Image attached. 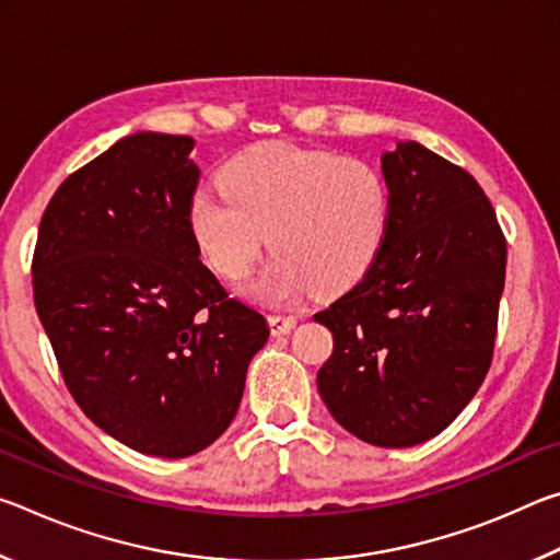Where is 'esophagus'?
Listing matches in <instances>:
<instances>
[{"label":"esophagus","instance_id":"34e87169","mask_svg":"<svg viewBox=\"0 0 560 560\" xmlns=\"http://www.w3.org/2000/svg\"><path fill=\"white\" fill-rule=\"evenodd\" d=\"M269 326L273 336H287L296 326V316H269Z\"/></svg>","mask_w":560,"mask_h":560}]
</instances>
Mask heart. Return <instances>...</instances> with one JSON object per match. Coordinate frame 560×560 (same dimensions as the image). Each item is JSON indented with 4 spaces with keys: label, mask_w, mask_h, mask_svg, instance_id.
Here are the masks:
<instances>
[{
    "label": "heart",
    "mask_w": 560,
    "mask_h": 560,
    "mask_svg": "<svg viewBox=\"0 0 560 560\" xmlns=\"http://www.w3.org/2000/svg\"><path fill=\"white\" fill-rule=\"evenodd\" d=\"M220 185L222 192H195L189 232L230 281L244 279L271 242L277 254L244 287L254 301L283 306L316 289L340 293L381 257L390 192L365 160L271 140L234 155Z\"/></svg>",
    "instance_id": "1"
}]
</instances>
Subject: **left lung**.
<instances>
[{"instance_id":"8db88e82","label":"left lung","mask_w":560,"mask_h":560,"mask_svg":"<svg viewBox=\"0 0 560 560\" xmlns=\"http://www.w3.org/2000/svg\"><path fill=\"white\" fill-rule=\"evenodd\" d=\"M390 226L381 257L314 318L334 334L316 375L340 428L375 447L440 434L485 383L506 242L467 170L415 140L381 155Z\"/></svg>"}]
</instances>
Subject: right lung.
Here are the masks:
<instances>
[{"label": "right lung", "mask_w": 560, "mask_h": 560, "mask_svg": "<svg viewBox=\"0 0 560 560\" xmlns=\"http://www.w3.org/2000/svg\"><path fill=\"white\" fill-rule=\"evenodd\" d=\"M195 140L132 132L75 170L42 217L34 303L66 387L93 424L153 457L197 454L230 428L269 338L200 261Z\"/></svg>", "instance_id": "add662e5"}]
</instances>
